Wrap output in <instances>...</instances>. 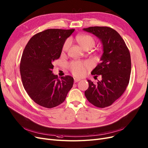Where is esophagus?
<instances>
[{"instance_id":"1","label":"esophagus","mask_w":148,"mask_h":148,"mask_svg":"<svg viewBox=\"0 0 148 148\" xmlns=\"http://www.w3.org/2000/svg\"><path fill=\"white\" fill-rule=\"evenodd\" d=\"M80 80H81V79H79V78H74V81H75V82H77L79 81Z\"/></svg>"}]
</instances>
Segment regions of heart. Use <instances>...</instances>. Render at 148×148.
<instances>
[{"mask_svg":"<svg viewBox=\"0 0 148 148\" xmlns=\"http://www.w3.org/2000/svg\"><path fill=\"white\" fill-rule=\"evenodd\" d=\"M76 39L78 44L82 49L84 50H89L95 44V40L88 34H80L76 37ZM71 45L70 39L66 40L62 46V51L66 52L68 51ZM87 66V64L80 61H74L70 64V69L72 73L76 76H81L86 73V67Z\"/></svg>","mask_w":148,"mask_h":148,"instance_id":"heart-1","label":"heart"}]
</instances>
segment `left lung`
Returning a JSON list of instances; mask_svg holds the SVG:
<instances>
[{
	"label": "left lung",
	"mask_w": 148,
	"mask_h": 148,
	"mask_svg": "<svg viewBox=\"0 0 148 148\" xmlns=\"http://www.w3.org/2000/svg\"><path fill=\"white\" fill-rule=\"evenodd\" d=\"M83 30L95 35L103 47L101 62L91 72L96 77L101 75L102 80L98 81L97 84L87 80L88 88L85 96L96 107H108L126 89L131 72V55L120 34L112 28L90 27Z\"/></svg>",
	"instance_id": "obj_1"
}]
</instances>
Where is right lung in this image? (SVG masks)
Returning <instances> with one entry per match:
<instances>
[{
    "label": "right lung",
    "mask_w": 148,
    "mask_h": 148,
    "mask_svg": "<svg viewBox=\"0 0 148 148\" xmlns=\"http://www.w3.org/2000/svg\"><path fill=\"white\" fill-rule=\"evenodd\" d=\"M75 29H48L29 40L20 63L22 84L36 104L53 108L62 103L73 84V78L60 79L52 72L53 62L60 58L62 46Z\"/></svg>",
    "instance_id": "1"
}]
</instances>
